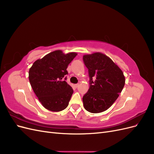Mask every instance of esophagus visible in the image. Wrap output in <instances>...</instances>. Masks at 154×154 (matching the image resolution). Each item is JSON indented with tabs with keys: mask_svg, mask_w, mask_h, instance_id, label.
Wrapping results in <instances>:
<instances>
[{
	"mask_svg": "<svg viewBox=\"0 0 154 154\" xmlns=\"http://www.w3.org/2000/svg\"><path fill=\"white\" fill-rule=\"evenodd\" d=\"M74 86H75V87H78V86H79V84H78V83H77V84H75V85H74Z\"/></svg>",
	"mask_w": 154,
	"mask_h": 154,
	"instance_id": "34e87169",
	"label": "esophagus"
}]
</instances>
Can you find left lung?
<instances>
[{
    "instance_id": "8db88e82",
    "label": "left lung",
    "mask_w": 154,
    "mask_h": 154,
    "mask_svg": "<svg viewBox=\"0 0 154 154\" xmlns=\"http://www.w3.org/2000/svg\"><path fill=\"white\" fill-rule=\"evenodd\" d=\"M83 59L90 77L89 89L83 97V106L91 113L102 112L119 97L125 83V76L118 65L105 54H85Z\"/></svg>"
}]
</instances>
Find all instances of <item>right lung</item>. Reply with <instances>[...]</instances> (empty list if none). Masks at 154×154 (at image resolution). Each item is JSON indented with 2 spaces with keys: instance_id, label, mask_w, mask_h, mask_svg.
Wrapping results in <instances>:
<instances>
[{
  "instance_id": "add662e5",
  "label": "right lung",
  "mask_w": 154,
  "mask_h": 154,
  "mask_svg": "<svg viewBox=\"0 0 154 154\" xmlns=\"http://www.w3.org/2000/svg\"><path fill=\"white\" fill-rule=\"evenodd\" d=\"M77 54L56 50L36 60L29 69L30 84L45 109L60 112L67 107L73 90L63 78L68 74V65Z\"/></svg>"
}]
</instances>
